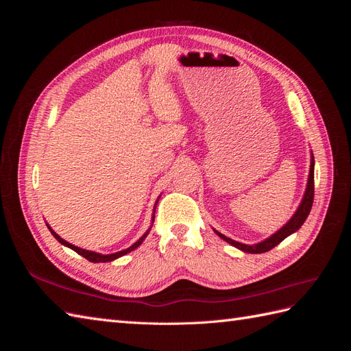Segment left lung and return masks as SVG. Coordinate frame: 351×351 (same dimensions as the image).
Instances as JSON below:
<instances>
[{
	"mask_svg": "<svg viewBox=\"0 0 351 351\" xmlns=\"http://www.w3.org/2000/svg\"><path fill=\"white\" fill-rule=\"evenodd\" d=\"M313 195H315V158L313 154L311 151V168H309V177H307V184H306V190H304V195L302 197V202L299 208L295 209V212L293 214V217L285 222V224L278 230L275 231L272 236H269L268 239H265L256 244H244V243H239L236 240H232L224 234H221L219 231H215V234L222 239L224 241L230 243L231 246L237 247L239 250L244 252V253H265L271 249H274L277 244H280L284 239H287L289 236H291L293 232H295L299 230L303 222L306 221L307 215H309V212L312 209V204H313Z\"/></svg>",
	"mask_w": 351,
	"mask_h": 351,
	"instance_id": "1",
	"label": "left lung"
}]
</instances>
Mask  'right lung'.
<instances>
[{
    "label": "right lung",
    "mask_w": 351,
    "mask_h": 351,
    "mask_svg": "<svg viewBox=\"0 0 351 351\" xmlns=\"http://www.w3.org/2000/svg\"><path fill=\"white\" fill-rule=\"evenodd\" d=\"M161 197V196H159ZM159 197L156 199V202H155V206H154V212H152V219H151V227L146 230V232L145 234L137 240L136 243H133L130 247H127V249H124V250H120V252H115V253H110V254H102V253H98V252H92V250H86V249H80V247H77V246H74V244H71V243H69V241H66L64 239H61L57 232L52 230L48 224V228H49V231H51V234L54 236L62 246H66V247H69V249H71V250H74L76 253H79L80 256H83V258H86L89 262H95V263H99V262H112V261H115V259H119V258H121V256H124V254H127V253H130V252H133L134 249H137L141 246V244L143 243V240L146 239V236L149 234V231H151V228H152V226H154V219H155V208H156V204H158V200H159Z\"/></svg>",
    "instance_id": "1"
}]
</instances>
